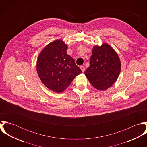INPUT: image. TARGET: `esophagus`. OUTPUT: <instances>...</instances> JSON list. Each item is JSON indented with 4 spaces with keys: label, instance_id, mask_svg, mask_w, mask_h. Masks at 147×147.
Returning a JSON list of instances; mask_svg holds the SVG:
<instances>
[{
    "label": "esophagus",
    "instance_id": "1",
    "mask_svg": "<svg viewBox=\"0 0 147 147\" xmlns=\"http://www.w3.org/2000/svg\"><path fill=\"white\" fill-rule=\"evenodd\" d=\"M80 69H82V72H84V71H85V67H84V66H80Z\"/></svg>",
    "mask_w": 147,
    "mask_h": 147
}]
</instances>
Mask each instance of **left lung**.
<instances>
[{"label":"left lung","mask_w":147,"mask_h":147,"mask_svg":"<svg viewBox=\"0 0 147 147\" xmlns=\"http://www.w3.org/2000/svg\"><path fill=\"white\" fill-rule=\"evenodd\" d=\"M121 62L114 50L106 43L94 46L90 59V65L85 75L97 89L103 90L117 80L121 71Z\"/></svg>","instance_id":"left-lung-1"}]
</instances>
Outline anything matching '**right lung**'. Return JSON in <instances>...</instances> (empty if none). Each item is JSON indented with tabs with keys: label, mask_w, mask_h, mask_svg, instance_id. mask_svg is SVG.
<instances>
[{
	"label": "right lung",
	"mask_w": 147,
	"mask_h": 147,
	"mask_svg": "<svg viewBox=\"0 0 147 147\" xmlns=\"http://www.w3.org/2000/svg\"><path fill=\"white\" fill-rule=\"evenodd\" d=\"M67 46L61 40L47 45L38 56L37 71L43 84L51 90L61 93L82 72L74 59L66 52Z\"/></svg>",
	"instance_id": "add662e5"
}]
</instances>
